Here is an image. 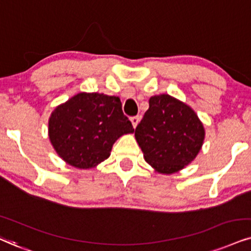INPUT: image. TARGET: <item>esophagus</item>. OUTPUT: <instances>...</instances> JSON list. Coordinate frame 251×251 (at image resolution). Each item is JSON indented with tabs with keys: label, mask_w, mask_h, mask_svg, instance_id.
Here are the masks:
<instances>
[{
	"label": "esophagus",
	"mask_w": 251,
	"mask_h": 251,
	"mask_svg": "<svg viewBox=\"0 0 251 251\" xmlns=\"http://www.w3.org/2000/svg\"><path fill=\"white\" fill-rule=\"evenodd\" d=\"M140 120H141L140 116H132V117H131L130 121H131L132 126H134V128H136V126H137L138 122H140Z\"/></svg>",
	"instance_id": "obj_1"
}]
</instances>
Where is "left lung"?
Listing matches in <instances>:
<instances>
[{
    "label": "left lung",
    "mask_w": 251,
    "mask_h": 251,
    "mask_svg": "<svg viewBox=\"0 0 251 251\" xmlns=\"http://www.w3.org/2000/svg\"><path fill=\"white\" fill-rule=\"evenodd\" d=\"M144 158L160 173H173L191 163L201 149L205 130L187 104L170 95H154L135 129Z\"/></svg>",
    "instance_id": "1"
}]
</instances>
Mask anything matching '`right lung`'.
<instances>
[{"mask_svg": "<svg viewBox=\"0 0 251 251\" xmlns=\"http://www.w3.org/2000/svg\"><path fill=\"white\" fill-rule=\"evenodd\" d=\"M134 132L116 97L80 93L57 107L49 120L54 150L70 165L89 169L110 154L120 136Z\"/></svg>", "mask_w": 251, "mask_h": 251, "instance_id": "1", "label": "right lung"}]
</instances>
